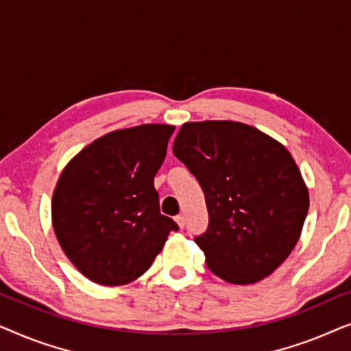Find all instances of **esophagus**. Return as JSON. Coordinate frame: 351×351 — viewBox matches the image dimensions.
I'll return each mask as SVG.
<instances>
[{"label": "esophagus", "mask_w": 351, "mask_h": 351, "mask_svg": "<svg viewBox=\"0 0 351 351\" xmlns=\"http://www.w3.org/2000/svg\"><path fill=\"white\" fill-rule=\"evenodd\" d=\"M176 222H177V225H179V228H184V227H185V219H184V215H177Z\"/></svg>", "instance_id": "34e87169"}]
</instances>
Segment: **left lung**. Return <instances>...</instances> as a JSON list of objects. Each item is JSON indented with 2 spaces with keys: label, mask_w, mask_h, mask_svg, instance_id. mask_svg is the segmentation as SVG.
Instances as JSON below:
<instances>
[{
  "label": "left lung",
  "mask_w": 351,
  "mask_h": 351,
  "mask_svg": "<svg viewBox=\"0 0 351 351\" xmlns=\"http://www.w3.org/2000/svg\"><path fill=\"white\" fill-rule=\"evenodd\" d=\"M172 153L196 177L209 223L195 243L206 265L233 285L271 275L299 241L308 190L291 153L237 121L185 123Z\"/></svg>",
  "instance_id": "1"
}]
</instances>
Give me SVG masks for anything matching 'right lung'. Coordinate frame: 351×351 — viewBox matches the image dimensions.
Here are the masks:
<instances>
[{"label":"right lung","mask_w":351,"mask_h":351,"mask_svg":"<svg viewBox=\"0 0 351 351\" xmlns=\"http://www.w3.org/2000/svg\"><path fill=\"white\" fill-rule=\"evenodd\" d=\"M142 124L110 132L83 148L52 195V227L71 263L102 286L128 285L143 275L177 232L160 213L153 180L174 132Z\"/></svg>","instance_id":"right-lung-1"}]
</instances>
